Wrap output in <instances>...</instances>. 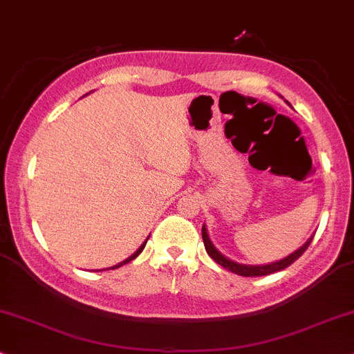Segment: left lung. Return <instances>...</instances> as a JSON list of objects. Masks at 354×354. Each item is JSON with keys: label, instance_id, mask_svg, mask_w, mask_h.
Listing matches in <instances>:
<instances>
[{"label": "left lung", "instance_id": "left-lung-1", "mask_svg": "<svg viewBox=\"0 0 354 354\" xmlns=\"http://www.w3.org/2000/svg\"><path fill=\"white\" fill-rule=\"evenodd\" d=\"M202 238H203V244H205V250H207L208 256L212 257L213 261H215L216 264H220L221 268L231 270V272L238 274V276H244V277H257V276H268V274H272V272H277V270H282L286 268H289L292 263H295V261L299 259L300 256L304 254L305 250L308 248V244L312 243L313 236L308 239L307 243L304 244L302 248H299L297 251L292 252L290 256L283 257V259L277 261V263H272V264H266V266H244V264H238L234 263V261H230L228 257H225L223 254H220V252L216 251V248L213 246L210 238H208V233H207V228H205V225L202 226Z\"/></svg>", "mask_w": 354, "mask_h": 354}]
</instances>
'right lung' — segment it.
Instances as JSON below:
<instances>
[{
    "label": "right lung",
    "instance_id": "right-lung-1",
    "mask_svg": "<svg viewBox=\"0 0 354 354\" xmlns=\"http://www.w3.org/2000/svg\"><path fill=\"white\" fill-rule=\"evenodd\" d=\"M146 243H147V241H144V243L141 244V248H139V250H138L136 252H134V254H133V256H131V257H128V259H126V261H123V263H120V264H118V266H113V269H116V268H121V266H123V264H126V263H129V261H133V259H134V257H138L139 254H141V251L144 250V246H146Z\"/></svg>",
    "mask_w": 354,
    "mask_h": 354
}]
</instances>
